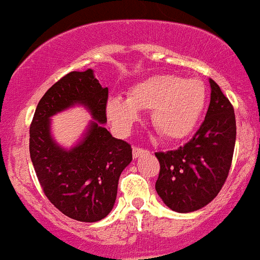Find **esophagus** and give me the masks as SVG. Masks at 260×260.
Here are the masks:
<instances>
[{"instance_id": "esophagus-1", "label": "esophagus", "mask_w": 260, "mask_h": 260, "mask_svg": "<svg viewBox=\"0 0 260 260\" xmlns=\"http://www.w3.org/2000/svg\"><path fill=\"white\" fill-rule=\"evenodd\" d=\"M147 151L144 150V148H141V147H134L133 148V156L134 157H139L141 155H143V153H146Z\"/></svg>"}]
</instances>
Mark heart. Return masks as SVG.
<instances>
[{
	"mask_svg": "<svg viewBox=\"0 0 260 260\" xmlns=\"http://www.w3.org/2000/svg\"><path fill=\"white\" fill-rule=\"evenodd\" d=\"M207 104V88L202 80L174 74H156L130 87L127 99L112 98L107 103L110 122L128 133L138 122V112L151 110V122L160 134L180 141L197 127Z\"/></svg>",
	"mask_w": 260,
	"mask_h": 260,
	"instance_id": "heart-1",
	"label": "heart"
}]
</instances>
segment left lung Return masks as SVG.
<instances>
[{"label":"left lung","instance_id":"left-lung-1","mask_svg":"<svg viewBox=\"0 0 260 260\" xmlns=\"http://www.w3.org/2000/svg\"><path fill=\"white\" fill-rule=\"evenodd\" d=\"M211 102L203 123L183 147L156 152L160 172L156 191L176 212L207 206L226 181L236 144L233 105L210 79Z\"/></svg>","mask_w":260,"mask_h":260}]
</instances>
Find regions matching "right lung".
<instances>
[{
  "instance_id": "obj_1",
  "label": "right lung",
  "mask_w": 260,
  "mask_h": 260,
  "mask_svg": "<svg viewBox=\"0 0 260 260\" xmlns=\"http://www.w3.org/2000/svg\"><path fill=\"white\" fill-rule=\"evenodd\" d=\"M108 87L91 69L71 71L48 89L29 126V155L50 203L70 219L95 222L104 219L116 202L119 176L133 160V148L112 137L107 122ZM75 104L93 114L85 138L65 150L50 135V117Z\"/></svg>"
}]
</instances>
